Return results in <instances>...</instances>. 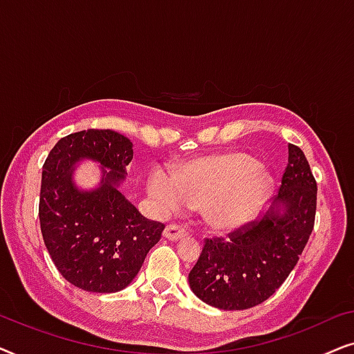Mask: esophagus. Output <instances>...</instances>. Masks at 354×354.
<instances>
[{"label": "esophagus", "instance_id": "34e87169", "mask_svg": "<svg viewBox=\"0 0 354 354\" xmlns=\"http://www.w3.org/2000/svg\"><path fill=\"white\" fill-rule=\"evenodd\" d=\"M187 235V229H183V227L177 225V224H169L166 229H164V236H166L167 240H180L183 236Z\"/></svg>", "mask_w": 354, "mask_h": 354}]
</instances>
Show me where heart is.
I'll list each match as a JSON object with an SVG mask.
<instances>
[{
  "label": "heart",
  "mask_w": 354,
  "mask_h": 354,
  "mask_svg": "<svg viewBox=\"0 0 354 354\" xmlns=\"http://www.w3.org/2000/svg\"><path fill=\"white\" fill-rule=\"evenodd\" d=\"M148 193L161 211L201 207L205 224L229 234L251 224L274 193V178L243 151L200 158L172 174L161 167L148 176Z\"/></svg>",
  "instance_id": "obj_1"
}]
</instances>
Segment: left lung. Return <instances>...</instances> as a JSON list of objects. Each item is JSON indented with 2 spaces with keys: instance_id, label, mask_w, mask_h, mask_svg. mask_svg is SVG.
<instances>
[{
  "instance_id": "obj_1",
  "label": "left lung",
  "mask_w": 354,
  "mask_h": 354,
  "mask_svg": "<svg viewBox=\"0 0 354 354\" xmlns=\"http://www.w3.org/2000/svg\"><path fill=\"white\" fill-rule=\"evenodd\" d=\"M317 185L304 153L288 145V164L274 205L224 239H206L188 274L193 293L224 311L253 308L272 297L297 266L316 217Z\"/></svg>"
}]
</instances>
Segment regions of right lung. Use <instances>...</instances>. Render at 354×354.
Wrapping results in <instances>:
<instances>
[{
    "mask_svg": "<svg viewBox=\"0 0 354 354\" xmlns=\"http://www.w3.org/2000/svg\"><path fill=\"white\" fill-rule=\"evenodd\" d=\"M132 147L114 130H82L61 138L43 166L38 206L43 241L62 277L85 292L124 290L164 230L119 190ZM84 158L102 166L100 185L91 191L73 180Z\"/></svg>",
    "mask_w": 354,
    "mask_h": 354,
    "instance_id": "1",
    "label": "right lung"
}]
</instances>
